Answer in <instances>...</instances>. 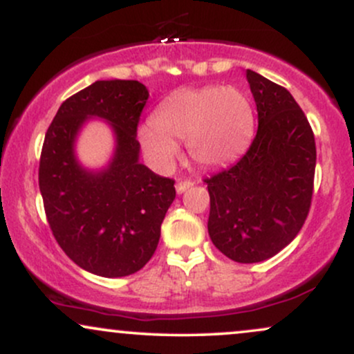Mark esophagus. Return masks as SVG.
<instances>
[{"instance_id":"esophagus-1","label":"esophagus","mask_w":354,"mask_h":354,"mask_svg":"<svg viewBox=\"0 0 354 354\" xmlns=\"http://www.w3.org/2000/svg\"><path fill=\"white\" fill-rule=\"evenodd\" d=\"M193 185H194V183L191 181V180L178 181V183H176V191H178V193H185V191H186V189H189L191 186H193Z\"/></svg>"}]
</instances>
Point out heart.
<instances>
[{
	"mask_svg": "<svg viewBox=\"0 0 354 354\" xmlns=\"http://www.w3.org/2000/svg\"><path fill=\"white\" fill-rule=\"evenodd\" d=\"M253 129V106L239 88H186L158 106L153 124L140 129V141L160 168H168L178 156L176 141H185L198 165L219 166L246 148Z\"/></svg>",
	"mask_w": 354,
	"mask_h": 354,
	"instance_id": "b5f03b06",
	"label": "heart"
}]
</instances>
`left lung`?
<instances>
[{"label": "left lung", "mask_w": 354, "mask_h": 354, "mask_svg": "<svg viewBox=\"0 0 354 354\" xmlns=\"http://www.w3.org/2000/svg\"><path fill=\"white\" fill-rule=\"evenodd\" d=\"M258 131L241 158L211 178L208 233L236 263H259L290 245L313 200L315 135L286 88L246 70Z\"/></svg>", "instance_id": "obj_1"}]
</instances>
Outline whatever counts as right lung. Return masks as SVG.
Masks as SVG:
<instances>
[{
	"mask_svg": "<svg viewBox=\"0 0 354 354\" xmlns=\"http://www.w3.org/2000/svg\"><path fill=\"white\" fill-rule=\"evenodd\" d=\"M148 96L140 81H96L63 101L44 136L38 176L53 236L73 263L104 278L133 274L151 259L176 196L174 180L138 161ZM89 115L109 120L117 135L113 161L100 174L81 169L72 151Z\"/></svg>",
	"mask_w": 354,
	"mask_h": 354,
	"instance_id": "1",
	"label": "right lung"
}]
</instances>
